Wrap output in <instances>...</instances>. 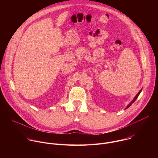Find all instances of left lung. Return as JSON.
<instances>
[{
  "instance_id": "obj_1",
  "label": "left lung",
  "mask_w": 158,
  "mask_h": 158,
  "mask_svg": "<svg viewBox=\"0 0 158 158\" xmlns=\"http://www.w3.org/2000/svg\"><path fill=\"white\" fill-rule=\"evenodd\" d=\"M141 91H142V89H141L140 90V91L138 92V94L136 95V96L134 97V99L132 100V101H131V102H130V103H129V104H128V105L126 106V109H127L128 107H130V106L132 105V104L133 102H135V101L136 100V99L138 98V97L139 96V95L140 94V93H141Z\"/></svg>"
}]
</instances>
